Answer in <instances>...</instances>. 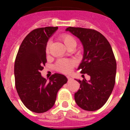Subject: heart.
<instances>
[{
    "instance_id": "obj_1",
    "label": "heart",
    "mask_w": 130,
    "mask_h": 130,
    "mask_svg": "<svg viewBox=\"0 0 130 130\" xmlns=\"http://www.w3.org/2000/svg\"><path fill=\"white\" fill-rule=\"evenodd\" d=\"M58 67H59V69H61L63 71H65V69H67L68 67H69V65L68 63L65 62V61H61L58 64Z\"/></svg>"
}]
</instances>
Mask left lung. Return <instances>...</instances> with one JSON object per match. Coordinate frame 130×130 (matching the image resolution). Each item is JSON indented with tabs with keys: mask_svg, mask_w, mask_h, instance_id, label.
Here are the masks:
<instances>
[{
	"mask_svg": "<svg viewBox=\"0 0 130 130\" xmlns=\"http://www.w3.org/2000/svg\"><path fill=\"white\" fill-rule=\"evenodd\" d=\"M57 27L34 29L24 38L17 53L14 67L15 87L23 105L32 112H46L54 106L59 89L67 82L65 75L40 71L46 63V49Z\"/></svg>",
	"mask_w": 130,
	"mask_h": 130,
	"instance_id": "8db88e82",
	"label": "left lung"
}]
</instances>
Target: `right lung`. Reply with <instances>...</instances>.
<instances>
[{"mask_svg": "<svg viewBox=\"0 0 130 130\" xmlns=\"http://www.w3.org/2000/svg\"><path fill=\"white\" fill-rule=\"evenodd\" d=\"M66 31L79 38L84 48L77 69L87 75L78 81L75 103L84 110L96 111L106 103L115 86L117 65L112 48L104 36L93 29L69 27Z\"/></svg>", "mask_w": 130, "mask_h": 130, "instance_id": "add662e5", "label": "right lung"}]
</instances>
